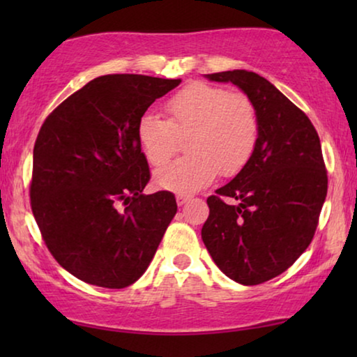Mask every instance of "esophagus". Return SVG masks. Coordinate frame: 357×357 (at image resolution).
I'll return each mask as SVG.
<instances>
[{"mask_svg":"<svg viewBox=\"0 0 357 357\" xmlns=\"http://www.w3.org/2000/svg\"><path fill=\"white\" fill-rule=\"evenodd\" d=\"M175 198H177V204H178V206H183V204L187 203L188 199L192 198V197H190V195H182V193H178L177 197H175Z\"/></svg>","mask_w":357,"mask_h":357,"instance_id":"1","label":"esophagus"}]
</instances>
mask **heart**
Listing matches in <instances>:
<instances>
[{
  "label": "heart",
  "instance_id": "obj_1",
  "mask_svg": "<svg viewBox=\"0 0 357 357\" xmlns=\"http://www.w3.org/2000/svg\"><path fill=\"white\" fill-rule=\"evenodd\" d=\"M169 121L143 114L136 126L139 148L154 167L177 153L178 136H188L190 155L165 165L154 175L159 188L193 193L221 172L236 175L252 158L258 141V115L245 94L206 82H193L167 102Z\"/></svg>",
  "mask_w": 357,
  "mask_h": 357
}]
</instances>
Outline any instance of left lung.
<instances>
[{
    "label": "left lung",
    "mask_w": 357,
    "mask_h": 357,
    "mask_svg": "<svg viewBox=\"0 0 357 357\" xmlns=\"http://www.w3.org/2000/svg\"><path fill=\"white\" fill-rule=\"evenodd\" d=\"M204 77L232 82L253 102L258 141L241 172L208 198L202 238L224 275L261 284L286 271L314 237L328 188L320 138L304 112L257 73Z\"/></svg>",
    "instance_id": "left-lung-1"
}]
</instances>
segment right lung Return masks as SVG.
Masks as SVG:
<instances>
[{
    "label": "right lung",
    "mask_w": 357,
    "mask_h": 357,
    "mask_svg": "<svg viewBox=\"0 0 357 357\" xmlns=\"http://www.w3.org/2000/svg\"><path fill=\"white\" fill-rule=\"evenodd\" d=\"M182 79L107 75L61 102L33 146L31 204L55 260L77 280L121 289L146 271L177 213L174 193L144 195L136 126Z\"/></svg>",
    "instance_id": "right-lung-1"
}]
</instances>
